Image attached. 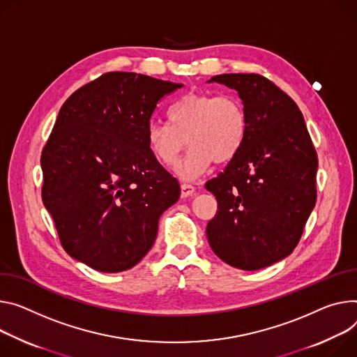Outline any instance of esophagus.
Masks as SVG:
<instances>
[{
    "instance_id": "esophagus-1",
    "label": "esophagus",
    "mask_w": 357,
    "mask_h": 357,
    "mask_svg": "<svg viewBox=\"0 0 357 357\" xmlns=\"http://www.w3.org/2000/svg\"><path fill=\"white\" fill-rule=\"evenodd\" d=\"M195 192H197L195 188H193V186L189 185V183H182V185H181V197H182V198L192 197Z\"/></svg>"
}]
</instances>
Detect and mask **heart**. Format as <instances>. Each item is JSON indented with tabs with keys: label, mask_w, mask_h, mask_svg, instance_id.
<instances>
[{
	"label": "heart",
	"mask_w": 357,
	"mask_h": 357,
	"mask_svg": "<svg viewBox=\"0 0 357 357\" xmlns=\"http://www.w3.org/2000/svg\"><path fill=\"white\" fill-rule=\"evenodd\" d=\"M169 123L151 121L146 142L153 158L172 167L181 149L189 146L175 174L183 181L202 175L213 164H226L242 149L248 135V115L235 95L189 92L168 109Z\"/></svg>",
	"instance_id": "b5f03b06"
}]
</instances>
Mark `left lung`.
<instances>
[{
    "mask_svg": "<svg viewBox=\"0 0 357 357\" xmlns=\"http://www.w3.org/2000/svg\"><path fill=\"white\" fill-rule=\"evenodd\" d=\"M208 82L238 91L248 115L239 153L205 188L218 201L208 242L242 271L273 265L296 248L316 204L317 155L299 107L259 74H222Z\"/></svg>",
    "mask_w": 357,
    "mask_h": 357,
    "instance_id": "left-lung-1",
    "label": "left lung"
}]
</instances>
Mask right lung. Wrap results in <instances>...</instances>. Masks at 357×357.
<instances>
[{
	"label": "right lung",
	"instance_id": "1",
	"mask_svg": "<svg viewBox=\"0 0 357 357\" xmlns=\"http://www.w3.org/2000/svg\"><path fill=\"white\" fill-rule=\"evenodd\" d=\"M182 84L108 73L63 102L41 155L43 202L66 252L118 273L152 248L158 220L179 199V183L153 158L146 126Z\"/></svg>",
	"mask_w": 357,
	"mask_h": 357
}]
</instances>
